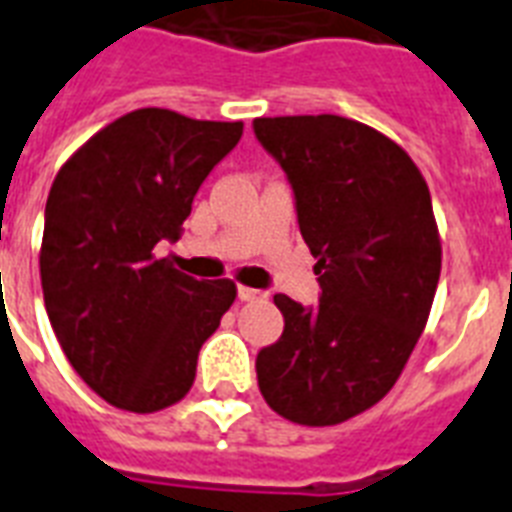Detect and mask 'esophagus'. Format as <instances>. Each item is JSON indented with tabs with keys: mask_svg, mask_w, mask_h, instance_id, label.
<instances>
[{
	"mask_svg": "<svg viewBox=\"0 0 512 512\" xmlns=\"http://www.w3.org/2000/svg\"><path fill=\"white\" fill-rule=\"evenodd\" d=\"M237 299H240V301H256V299H264V293L256 291V288H245V285H240V288H237Z\"/></svg>",
	"mask_w": 512,
	"mask_h": 512,
	"instance_id": "obj_1",
	"label": "esophagus"
}]
</instances>
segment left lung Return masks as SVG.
I'll return each instance as SVG.
<instances>
[{"instance_id":"1","label":"left lung","mask_w":512,"mask_h":512,"mask_svg":"<svg viewBox=\"0 0 512 512\" xmlns=\"http://www.w3.org/2000/svg\"><path fill=\"white\" fill-rule=\"evenodd\" d=\"M253 133L293 189L320 301L277 293L283 336L256 355L259 390L296 425L355 417L392 390L441 277L430 189L403 149L336 114L259 117Z\"/></svg>"}]
</instances>
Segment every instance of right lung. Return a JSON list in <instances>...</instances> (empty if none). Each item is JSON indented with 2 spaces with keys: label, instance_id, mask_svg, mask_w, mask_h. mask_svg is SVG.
Wrapping results in <instances>:
<instances>
[{
  "label": "right lung",
  "instance_id": "add662e5",
  "mask_svg": "<svg viewBox=\"0 0 512 512\" xmlns=\"http://www.w3.org/2000/svg\"><path fill=\"white\" fill-rule=\"evenodd\" d=\"M243 122L138 109L66 160L45 205L39 275L63 355L112 406L152 414L189 392L197 355L232 307V280H197L157 256Z\"/></svg>",
  "mask_w": 512,
  "mask_h": 512
}]
</instances>
